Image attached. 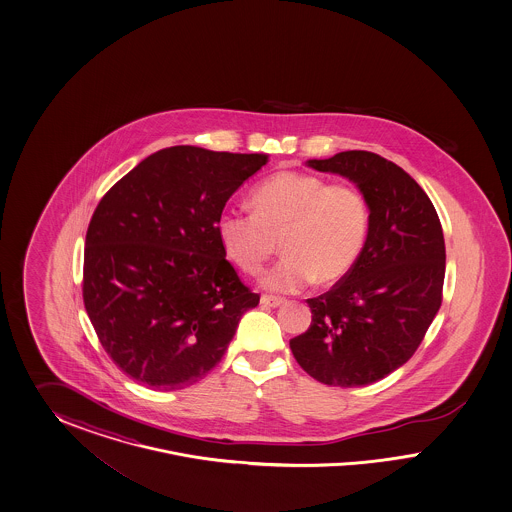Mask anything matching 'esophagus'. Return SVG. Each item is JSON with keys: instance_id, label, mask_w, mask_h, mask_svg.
<instances>
[{"instance_id": "esophagus-1", "label": "esophagus", "mask_w": 512, "mask_h": 512, "mask_svg": "<svg viewBox=\"0 0 512 512\" xmlns=\"http://www.w3.org/2000/svg\"><path fill=\"white\" fill-rule=\"evenodd\" d=\"M261 304L266 306V308H279V306H283L285 304V298H278V296H261Z\"/></svg>"}]
</instances>
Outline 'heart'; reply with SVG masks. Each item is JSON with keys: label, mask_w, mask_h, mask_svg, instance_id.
Returning <instances> with one entry per match:
<instances>
[{"label": "heart", "mask_w": 512, "mask_h": 512, "mask_svg": "<svg viewBox=\"0 0 512 512\" xmlns=\"http://www.w3.org/2000/svg\"><path fill=\"white\" fill-rule=\"evenodd\" d=\"M253 212L225 210L217 236L227 257L248 274L263 270L278 248L285 255L263 276L274 293H298L313 279L328 285L358 261L368 231L370 206L358 187L285 171L251 193Z\"/></svg>", "instance_id": "heart-1"}]
</instances>
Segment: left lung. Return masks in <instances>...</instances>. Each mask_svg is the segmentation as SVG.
Listing matches in <instances>:
<instances>
[{
    "label": "left lung",
    "instance_id": "obj_1",
    "mask_svg": "<svg viewBox=\"0 0 512 512\" xmlns=\"http://www.w3.org/2000/svg\"><path fill=\"white\" fill-rule=\"evenodd\" d=\"M306 165L362 191L370 231L343 279L308 298L310 328L289 345L302 370L325 385H372L413 357L439 311L443 229L424 189L381 155L351 150Z\"/></svg>",
    "mask_w": 512,
    "mask_h": 512
}]
</instances>
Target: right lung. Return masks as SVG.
I'll list each match as a JSON object with an SVG mask.
<instances>
[{
  "label": "right lung",
  "instance_id": "right-lung-1",
  "mask_svg": "<svg viewBox=\"0 0 512 512\" xmlns=\"http://www.w3.org/2000/svg\"><path fill=\"white\" fill-rule=\"evenodd\" d=\"M266 154L172 146L140 161L93 212L82 296L114 364L152 390L189 387L259 304L217 236L234 191Z\"/></svg>",
  "mask_w": 512,
  "mask_h": 512
}]
</instances>
